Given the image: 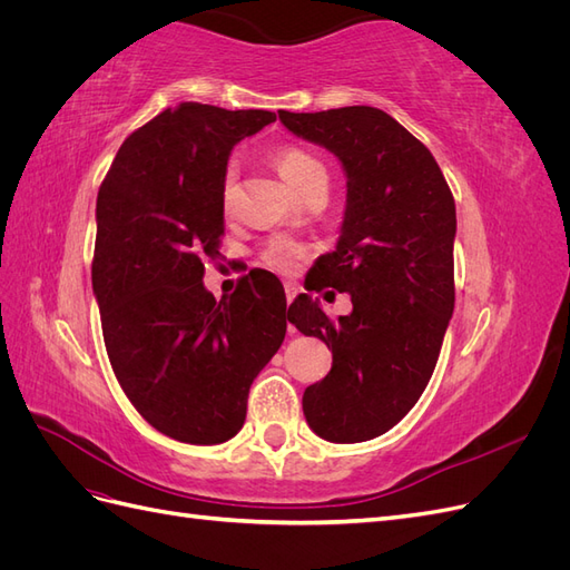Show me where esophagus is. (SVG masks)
I'll return each mask as SVG.
<instances>
[{"label":"esophagus","mask_w":570,"mask_h":570,"mask_svg":"<svg viewBox=\"0 0 570 570\" xmlns=\"http://www.w3.org/2000/svg\"><path fill=\"white\" fill-rule=\"evenodd\" d=\"M297 295H299V287L295 283H285V297H287L289 304H292V299H295Z\"/></svg>","instance_id":"obj_1"}]
</instances>
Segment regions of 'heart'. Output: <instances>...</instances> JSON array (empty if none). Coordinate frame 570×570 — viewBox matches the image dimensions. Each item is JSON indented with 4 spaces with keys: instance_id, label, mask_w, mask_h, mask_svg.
Segmentation results:
<instances>
[{
    "instance_id": "1",
    "label": "heart",
    "mask_w": 570,
    "mask_h": 570,
    "mask_svg": "<svg viewBox=\"0 0 570 570\" xmlns=\"http://www.w3.org/2000/svg\"><path fill=\"white\" fill-rule=\"evenodd\" d=\"M273 166L278 170L281 178L292 187L297 189L299 195H304V189L308 185H314L316 180L325 178V168L321 166V161L316 157H312L306 149L297 147V145H283L273 151ZM235 193H237V170L235 166H228L226 176H223V185H220V204L223 209H230L235 202ZM308 256L306 245H302L299 239L292 237H273L271 243L264 247V264L281 271V273H289L295 271V266L302 262V258Z\"/></svg>"
}]
</instances>
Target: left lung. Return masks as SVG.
<instances>
[{"mask_svg": "<svg viewBox=\"0 0 570 570\" xmlns=\"http://www.w3.org/2000/svg\"><path fill=\"white\" fill-rule=\"evenodd\" d=\"M278 116L347 174L342 235L312 289L350 292L352 314L327 318L308 295L287 312L333 350L331 373L304 390V416L327 442H366L406 416L435 371L454 312V197L430 149L381 109Z\"/></svg>", "mask_w": 570, "mask_h": 570, "instance_id": "1", "label": "left lung"}]
</instances>
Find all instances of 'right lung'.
Segmentation results:
<instances>
[{"label":"right lung","mask_w":570,"mask_h":570,"mask_svg":"<svg viewBox=\"0 0 570 570\" xmlns=\"http://www.w3.org/2000/svg\"><path fill=\"white\" fill-rule=\"evenodd\" d=\"M273 120L183 101L126 137L99 187L92 289L111 368L140 416L178 442L237 435L254 377L285 340L273 273L249 271L223 299L202 283L226 230L230 149Z\"/></svg>","instance_id":"obj_1"}]
</instances>
